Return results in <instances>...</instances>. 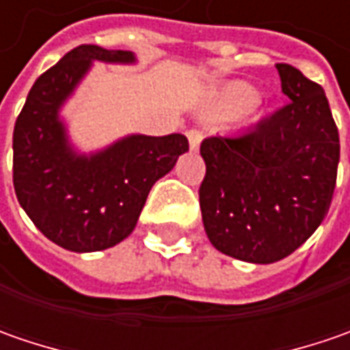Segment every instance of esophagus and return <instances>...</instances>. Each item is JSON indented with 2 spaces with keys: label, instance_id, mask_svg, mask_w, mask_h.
Here are the masks:
<instances>
[{
  "label": "esophagus",
  "instance_id": "esophagus-1",
  "mask_svg": "<svg viewBox=\"0 0 350 350\" xmlns=\"http://www.w3.org/2000/svg\"><path fill=\"white\" fill-rule=\"evenodd\" d=\"M187 138H189V146H191V150H198V146H200V140H202V132L200 130H196V128H193V130H189L187 132Z\"/></svg>",
  "mask_w": 350,
  "mask_h": 350
}]
</instances>
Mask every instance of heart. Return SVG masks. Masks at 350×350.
I'll return each mask as SVG.
<instances>
[{
    "mask_svg": "<svg viewBox=\"0 0 350 350\" xmlns=\"http://www.w3.org/2000/svg\"><path fill=\"white\" fill-rule=\"evenodd\" d=\"M257 99V93L249 85L243 83H234V85H228L220 93L218 101L222 105L224 109L228 111H241V109H247Z\"/></svg>",
    "mask_w": 350,
    "mask_h": 350,
    "instance_id": "heart-1",
    "label": "heart"
}]
</instances>
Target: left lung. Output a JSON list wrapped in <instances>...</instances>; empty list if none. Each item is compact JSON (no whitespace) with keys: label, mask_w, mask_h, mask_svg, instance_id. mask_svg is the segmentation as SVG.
<instances>
[{"label":"left lung","mask_w":350,"mask_h":350,"mask_svg":"<svg viewBox=\"0 0 350 350\" xmlns=\"http://www.w3.org/2000/svg\"><path fill=\"white\" fill-rule=\"evenodd\" d=\"M288 105L257 126L200 144L202 224L210 243L239 261L269 265L302 245L329 210L339 132L321 85L276 64Z\"/></svg>","instance_id":"obj_1"}]
</instances>
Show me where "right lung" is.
<instances>
[{"label":"right lung","instance_id":"add662e5","mask_svg":"<svg viewBox=\"0 0 350 350\" xmlns=\"http://www.w3.org/2000/svg\"><path fill=\"white\" fill-rule=\"evenodd\" d=\"M93 62L136 64L134 52L81 44L40 75L13 130V185L19 204L56 245L91 253L134 232L155 181L189 152L183 134H128L107 148L79 152L62 107L91 72Z\"/></svg>","mask_w":350,"mask_h":350}]
</instances>
